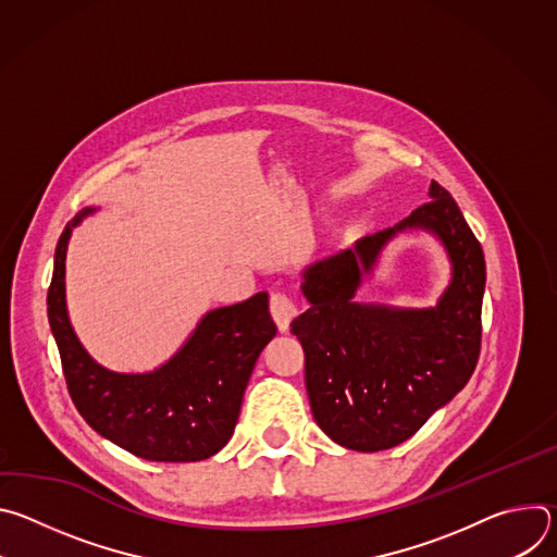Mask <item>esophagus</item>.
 I'll return each mask as SVG.
<instances>
[{
  "label": "esophagus",
  "mask_w": 557,
  "mask_h": 557,
  "mask_svg": "<svg viewBox=\"0 0 557 557\" xmlns=\"http://www.w3.org/2000/svg\"><path fill=\"white\" fill-rule=\"evenodd\" d=\"M295 314H297V308L286 295H282V293L271 295V317H273L275 326L280 329V333H288Z\"/></svg>",
  "instance_id": "esophagus-1"
}]
</instances>
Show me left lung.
<instances>
[{"mask_svg":"<svg viewBox=\"0 0 557 557\" xmlns=\"http://www.w3.org/2000/svg\"><path fill=\"white\" fill-rule=\"evenodd\" d=\"M428 230L453 277L436 307L359 302L356 293L399 232ZM485 256L458 205L438 183L430 202L355 247L299 271L308 310L290 333L306 357L312 417L335 443L381 451L408 441L467 385L481 355Z\"/></svg>","mask_w":557,"mask_h":557,"instance_id":"obj_1","label":"left lung"}]
</instances>
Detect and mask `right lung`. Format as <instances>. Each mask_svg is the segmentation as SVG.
Instances as JSON below:
<instances>
[{
  "mask_svg": "<svg viewBox=\"0 0 557 557\" xmlns=\"http://www.w3.org/2000/svg\"><path fill=\"white\" fill-rule=\"evenodd\" d=\"M86 207L63 228L48 288V322L72 401L86 423L125 451L156 462H196L233 436L256 361L277 329L269 293L213 308L187 342L149 372H114L78 342L65 306V253Z\"/></svg>",
  "mask_w": 557,
  "mask_h": 557,
  "instance_id": "add662e5",
  "label": "right lung"
}]
</instances>
